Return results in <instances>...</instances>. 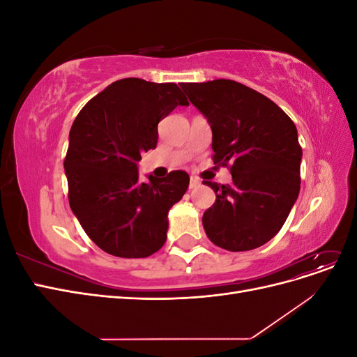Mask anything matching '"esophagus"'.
Instances as JSON below:
<instances>
[{"instance_id":"1","label":"esophagus","mask_w":357,"mask_h":357,"mask_svg":"<svg viewBox=\"0 0 357 357\" xmlns=\"http://www.w3.org/2000/svg\"><path fill=\"white\" fill-rule=\"evenodd\" d=\"M199 185H201L199 178L195 177V176H192V177H190V183H189V188H190V189H195V188H198Z\"/></svg>"}]
</instances>
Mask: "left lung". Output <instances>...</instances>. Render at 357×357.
I'll use <instances>...</instances> for the list:
<instances>
[{
  "label": "left lung",
  "instance_id": "1",
  "mask_svg": "<svg viewBox=\"0 0 357 357\" xmlns=\"http://www.w3.org/2000/svg\"><path fill=\"white\" fill-rule=\"evenodd\" d=\"M180 86L211 126L214 164H232L231 185L202 181L215 193L202 215L205 234L229 252L264 245L282 229L299 195L302 149L295 123L238 82Z\"/></svg>",
  "mask_w": 357,
  "mask_h": 357
}]
</instances>
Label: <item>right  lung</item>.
<instances>
[{
  "mask_svg": "<svg viewBox=\"0 0 357 357\" xmlns=\"http://www.w3.org/2000/svg\"><path fill=\"white\" fill-rule=\"evenodd\" d=\"M189 105L176 83L122 79L86 104L70 129L63 168L68 201L89 238L105 253L137 259L156 253L168 211L189 186V174L139 181L142 153L155 149L158 123Z\"/></svg>",
  "mask_w": 357,
  "mask_h": 357,
  "instance_id": "obj_1",
  "label": "right lung"
}]
</instances>
